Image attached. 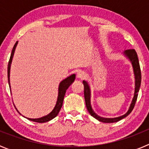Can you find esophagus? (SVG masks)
<instances>
[{"mask_svg": "<svg viewBox=\"0 0 149 149\" xmlns=\"http://www.w3.org/2000/svg\"><path fill=\"white\" fill-rule=\"evenodd\" d=\"M85 76H86V74L84 73V72H82V71H80V72H78L77 73V78L78 79H84V77H85Z\"/></svg>", "mask_w": 149, "mask_h": 149, "instance_id": "34e87169", "label": "esophagus"}]
</instances>
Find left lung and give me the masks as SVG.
Listing matches in <instances>:
<instances>
[{"label":"left lung","instance_id":"8db88e82","mask_svg":"<svg viewBox=\"0 0 149 149\" xmlns=\"http://www.w3.org/2000/svg\"><path fill=\"white\" fill-rule=\"evenodd\" d=\"M122 54L129 61L131 62L133 67V71H134V78H135V88H134V97H133L132 101H131L128 110H127L126 113L121 116L115 117V118H104V117H101L98 116V114H96L94 110H93V107H92V105H91L90 86H89L87 81H83V84H84V98H85L86 108H87L90 115L94 117L95 119L99 121V122H104V123H113V122H117L122 120V119L125 118L126 116H127L129 114L131 113V111L134 109L135 103H136V98H137L138 96V93H139V87H140V84H141V71H140V67H139L138 56L137 54H136V52L134 49L125 50V51H123Z\"/></svg>","mask_w":149,"mask_h":149}]
</instances>
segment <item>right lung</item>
I'll use <instances>...</instances> for the list:
<instances>
[{
	"label": "right lung",
	"mask_w": 149,
	"mask_h": 149,
	"mask_svg": "<svg viewBox=\"0 0 149 149\" xmlns=\"http://www.w3.org/2000/svg\"><path fill=\"white\" fill-rule=\"evenodd\" d=\"M18 41L15 42V45L13 47V51H12L11 56H10V61H9V63H8V68H7V74H8V82H9V86H10V90H11V86H10V68H11V64L12 61H13V56H14V54H15V48H16V46L18 45ZM74 79H75V74H73L72 75H70L69 77H68L67 78L64 79L59 84V87H58V95H57V100H56V104H55V107H54V109L52 110V111L48 113V115L44 116L41 117V118H37V119H30V118H27V119L30 121H33V122H38V123H44V122H47L48 121H51V119H53L54 118L58 115L59 112H60V109H61L62 106H63V99H64V96H65V92L68 89V88L71 86V84H72V83L74 81ZM15 106V105H14ZM17 111L18 112V110H17V108L15 107ZM19 113V112H18ZM21 114V113H20ZM22 115V114H21Z\"/></svg>",
	"instance_id": "obj_1"
}]
</instances>
